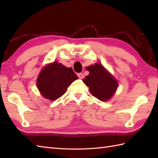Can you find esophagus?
I'll list each match as a JSON object with an SVG mask.
<instances>
[{"label":"esophagus","mask_w":158,"mask_h":158,"mask_svg":"<svg viewBox=\"0 0 158 158\" xmlns=\"http://www.w3.org/2000/svg\"><path fill=\"white\" fill-rule=\"evenodd\" d=\"M77 76H78L79 79H83V73H78V74H77Z\"/></svg>","instance_id":"34e87169"}]
</instances>
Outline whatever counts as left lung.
<instances>
[{"label": "left lung", "mask_w": 158, "mask_h": 158, "mask_svg": "<svg viewBox=\"0 0 158 158\" xmlns=\"http://www.w3.org/2000/svg\"><path fill=\"white\" fill-rule=\"evenodd\" d=\"M86 70L89 73L83 81L89 87L92 95L103 102L111 98L118 88V82L111 74L100 63L88 66Z\"/></svg>", "instance_id": "obj_1"}]
</instances>
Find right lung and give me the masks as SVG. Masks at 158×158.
Listing matches in <instances>:
<instances>
[{
	"instance_id": "1",
	"label": "right lung",
	"mask_w": 158,
	"mask_h": 158,
	"mask_svg": "<svg viewBox=\"0 0 158 158\" xmlns=\"http://www.w3.org/2000/svg\"><path fill=\"white\" fill-rule=\"evenodd\" d=\"M78 79L71 68L53 62L43 68L36 80V86L44 98L56 100L64 94L67 88Z\"/></svg>"
}]
</instances>
